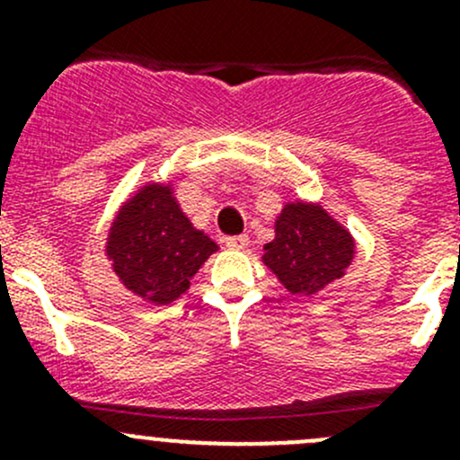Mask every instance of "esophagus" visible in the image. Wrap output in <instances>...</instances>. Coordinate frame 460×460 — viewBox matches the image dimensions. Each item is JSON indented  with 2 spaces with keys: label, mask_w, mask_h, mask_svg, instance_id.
I'll use <instances>...</instances> for the list:
<instances>
[{
  "label": "esophagus",
  "mask_w": 460,
  "mask_h": 460,
  "mask_svg": "<svg viewBox=\"0 0 460 460\" xmlns=\"http://www.w3.org/2000/svg\"><path fill=\"white\" fill-rule=\"evenodd\" d=\"M225 244L229 249H244L249 244V238L247 235H229V238H225Z\"/></svg>",
  "instance_id": "1"
}]
</instances>
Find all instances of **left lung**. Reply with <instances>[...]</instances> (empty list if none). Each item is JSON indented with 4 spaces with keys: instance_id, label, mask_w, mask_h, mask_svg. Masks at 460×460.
Listing matches in <instances>:
<instances>
[{
    "instance_id": "8db88e82",
    "label": "left lung",
    "mask_w": 460,
    "mask_h": 460,
    "mask_svg": "<svg viewBox=\"0 0 460 460\" xmlns=\"http://www.w3.org/2000/svg\"><path fill=\"white\" fill-rule=\"evenodd\" d=\"M356 256L349 231L318 202H287L276 217V238L262 262L294 296H314L345 276Z\"/></svg>"
}]
</instances>
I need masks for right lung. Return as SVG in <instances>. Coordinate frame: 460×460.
<instances>
[{
  "label": "right lung",
  "instance_id": "obj_1",
  "mask_svg": "<svg viewBox=\"0 0 460 460\" xmlns=\"http://www.w3.org/2000/svg\"><path fill=\"white\" fill-rule=\"evenodd\" d=\"M217 244L191 225L173 198V184L148 182L119 207L106 238L115 276L137 298L171 305Z\"/></svg>",
  "mask_w": 460,
  "mask_h": 460
}]
</instances>
